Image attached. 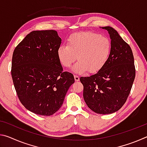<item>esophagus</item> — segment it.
I'll list each match as a JSON object with an SVG mask.
<instances>
[{
	"label": "esophagus",
	"mask_w": 147,
	"mask_h": 147,
	"mask_svg": "<svg viewBox=\"0 0 147 147\" xmlns=\"http://www.w3.org/2000/svg\"><path fill=\"white\" fill-rule=\"evenodd\" d=\"M74 80H75V81L78 82V81H79V80H80V78H79V76H77V75H74Z\"/></svg>",
	"instance_id": "34e87169"
}]
</instances>
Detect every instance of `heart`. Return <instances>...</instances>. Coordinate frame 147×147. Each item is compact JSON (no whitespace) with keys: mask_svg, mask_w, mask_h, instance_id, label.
<instances>
[{"mask_svg":"<svg viewBox=\"0 0 147 147\" xmlns=\"http://www.w3.org/2000/svg\"><path fill=\"white\" fill-rule=\"evenodd\" d=\"M111 51V42L105 36L91 32H81L72 34L67 45H61L58 57L61 65L68 68L76 60L73 71L83 73L89 71L96 73L106 64Z\"/></svg>","mask_w":147,"mask_h":147,"instance_id":"heart-1","label":"heart"}]
</instances>
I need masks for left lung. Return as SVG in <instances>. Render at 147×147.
Here are the masks:
<instances>
[{"label":"left lung","instance_id":"8db88e82","mask_svg":"<svg viewBox=\"0 0 147 147\" xmlns=\"http://www.w3.org/2000/svg\"><path fill=\"white\" fill-rule=\"evenodd\" d=\"M107 30L111 39V51L104 66L97 73L80 78L83 96L94 112L109 114L122 108L127 100L136 76L132 51L129 45L110 26Z\"/></svg>","mask_w":147,"mask_h":147}]
</instances>
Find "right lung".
Masks as SVG:
<instances>
[{
    "label": "right lung",
    "instance_id": "obj_1",
    "mask_svg": "<svg viewBox=\"0 0 147 147\" xmlns=\"http://www.w3.org/2000/svg\"><path fill=\"white\" fill-rule=\"evenodd\" d=\"M61 39L53 30L32 31L15 49L11 76L21 104L38 115L55 113L74 82L58 57Z\"/></svg>",
    "mask_w": 147,
    "mask_h": 147
}]
</instances>
